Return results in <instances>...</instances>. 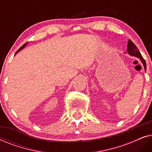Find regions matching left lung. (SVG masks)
I'll list each match as a JSON object with an SVG mask.
<instances>
[{"label": "left lung", "instance_id": "left-lung-1", "mask_svg": "<svg viewBox=\"0 0 152 152\" xmlns=\"http://www.w3.org/2000/svg\"><path fill=\"white\" fill-rule=\"evenodd\" d=\"M126 51H127V53L129 54L130 55L134 56V57H138V58H139V59H140L141 62H142V64H143V66H144L145 70L146 71L147 66H146V62H145V60L143 59V57H142V55H141L140 52H139L138 49L137 48L136 45H135L134 43L130 40V39L128 41L127 50H126Z\"/></svg>", "mask_w": 152, "mask_h": 152}]
</instances>
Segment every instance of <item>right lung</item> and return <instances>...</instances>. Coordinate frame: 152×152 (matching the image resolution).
Instances as JSON below:
<instances>
[{"mask_svg":"<svg viewBox=\"0 0 152 152\" xmlns=\"http://www.w3.org/2000/svg\"><path fill=\"white\" fill-rule=\"evenodd\" d=\"M27 43H25V44H24V45H22V46H21V47H20V48H19V49H18L17 51H16V53H15V55H16V53H18V52H19L20 50H22L23 48H24V47H26V44H27Z\"/></svg>","mask_w":152,"mask_h":152,"instance_id":"add662e5","label":"right lung"}]
</instances>
